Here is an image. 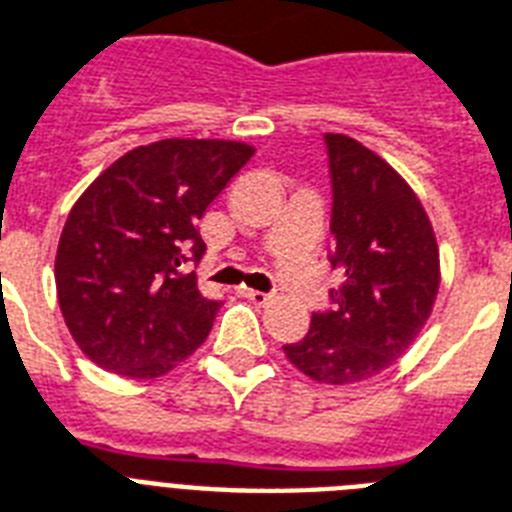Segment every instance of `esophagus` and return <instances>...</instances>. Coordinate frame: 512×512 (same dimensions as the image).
Returning a JSON list of instances; mask_svg holds the SVG:
<instances>
[{
  "label": "esophagus",
  "instance_id": "obj_1",
  "mask_svg": "<svg viewBox=\"0 0 512 512\" xmlns=\"http://www.w3.org/2000/svg\"><path fill=\"white\" fill-rule=\"evenodd\" d=\"M242 297L252 299V302H257V305H263V302H268V294L265 292H257V289H247V286H242Z\"/></svg>",
  "mask_w": 512,
  "mask_h": 512
}]
</instances>
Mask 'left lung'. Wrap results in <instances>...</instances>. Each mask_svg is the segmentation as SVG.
Returning a JSON list of instances; mask_svg holds the SVG:
<instances>
[{"instance_id": "left-lung-1", "label": "left lung", "mask_w": 512, "mask_h": 512, "mask_svg": "<svg viewBox=\"0 0 512 512\" xmlns=\"http://www.w3.org/2000/svg\"><path fill=\"white\" fill-rule=\"evenodd\" d=\"M331 178L328 260L344 284L313 313L305 339L284 344L321 384H357L407 352L439 289V249L421 199L397 170L342 134L323 136Z\"/></svg>"}]
</instances>
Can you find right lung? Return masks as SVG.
Here are the masks:
<instances>
[{
	"label": "right lung",
	"mask_w": 512,
	"mask_h": 512,
	"mask_svg": "<svg viewBox=\"0 0 512 512\" xmlns=\"http://www.w3.org/2000/svg\"><path fill=\"white\" fill-rule=\"evenodd\" d=\"M252 155L239 141H155L83 191L62 228L54 281L91 363L157 378L205 342L220 302L202 297L186 268L205 255L199 218Z\"/></svg>",
	"instance_id": "1"
}]
</instances>
